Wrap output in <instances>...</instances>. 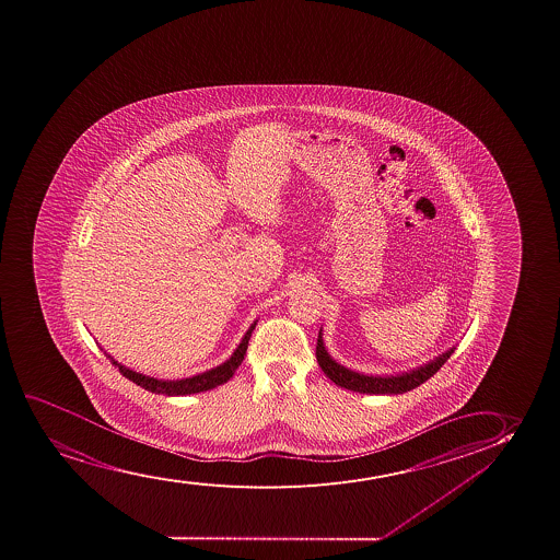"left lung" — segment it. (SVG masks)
<instances>
[{
    "label": "left lung",
    "mask_w": 560,
    "mask_h": 560,
    "mask_svg": "<svg viewBox=\"0 0 560 560\" xmlns=\"http://www.w3.org/2000/svg\"><path fill=\"white\" fill-rule=\"evenodd\" d=\"M455 346L450 350L440 353L439 358L431 359L429 363L421 364L418 369H411L408 372H398V374H363V372L351 371L348 366L338 363L330 358L329 351L325 348L324 332L319 329L317 335L316 358L322 371L327 374L330 382L340 385L343 389H350L355 393H366V395H400V393L411 392L419 385L427 382L429 377L434 376L442 369V364L452 358Z\"/></svg>",
    "instance_id": "obj_1"
}]
</instances>
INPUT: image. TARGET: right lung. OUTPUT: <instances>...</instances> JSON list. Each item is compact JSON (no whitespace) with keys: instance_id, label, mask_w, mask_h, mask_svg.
<instances>
[{"instance_id":"right-lung-1","label":"right lung","mask_w":560,"mask_h":560,"mask_svg":"<svg viewBox=\"0 0 560 560\" xmlns=\"http://www.w3.org/2000/svg\"><path fill=\"white\" fill-rule=\"evenodd\" d=\"M257 319L254 324L249 325V329L244 332L243 340L236 346V350L231 353V358L228 361H223L222 364H218L210 371L201 372L196 376L180 377V380H160V377L147 376L142 372L133 371L126 364L118 363L110 353L105 351V355L110 359V363L118 366L121 376L128 377L133 384L141 385L142 389H147L150 393H158V395H167V397H180V395H194V393L209 392L214 389L218 385L230 382L236 369L243 363L246 350H248V340L252 337V330L256 329Z\"/></svg>"}]
</instances>
